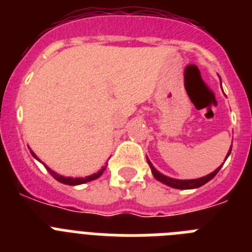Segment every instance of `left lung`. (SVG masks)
I'll use <instances>...</instances> for the list:
<instances>
[{
  "instance_id": "1",
  "label": "left lung",
  "mask_w": 252,
  "mask_h": 252,
  "mask_svg": "<svg viewBox=\"0 0 252 252\" xmlns=\"http://www.w3.org/2000/svg\"><path fill=\"white\" fill-rule=\"evenodd\" d=\"M230 154V150L229 152H228L227 158L229 156ZM227 160V158H225ZM147 162H149V165L151 166V172L152 174H154V177H155L158 181L162 182V183H165L166 186H169V187H173V188H178V189H191V188H198L201 187V186H204L205 183H208L209 181H211V179L214 178L215 175H217V173L220 170L221 166H219L218 169H215L214 172L210 173L209 175H206V177H202V178H198V179H189V181H179V179H173V178H169V177H165V175H162L161 173H158V170H156L154 166H152V164L150 162V160L147 158Z\"/></svg>"
}]
</instances>
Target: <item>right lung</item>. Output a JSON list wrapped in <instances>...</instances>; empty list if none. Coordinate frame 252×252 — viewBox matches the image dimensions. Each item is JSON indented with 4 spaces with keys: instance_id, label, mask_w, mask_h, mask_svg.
<instances>
[{
    "instance_id": "1",
    "label": "right lung",
    "mask_w": 252,
    "mask_h": 252,
    "mask_svg": "<svg viewBox=\"0 0 252 252\" xmlns=\"http://www.w3.org/2000/svg\"><path fill=\"white\" fill-rule=\"evenodd\" d=\"M32 152V155L34 156L35 158H37V156L34 155V152L33 151H31ZM105 168H106V166H105ZM105 168H102L100 170V172H97L96 174H94V175H90V177H86V178H65V177H63V175H59V174H56V173L55 172H52V170H51L50 168H47V166H46V169H47L48 170V173H50L51 175H52V177H54L55 179H56V181H59V182H61V183H64V185H69V186H77V185H83V183H86V182H90V181H94V179H96V178H98V177H100L101 174H102L103 173V170H105Z\"/></svg>"
}]
</instances>
